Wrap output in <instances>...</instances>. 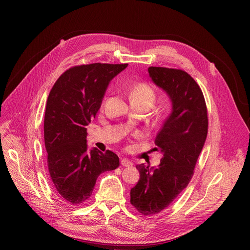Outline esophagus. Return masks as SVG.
Here are the masks:
<instances>
[{"instance_id":"34e87169","label":"esophagus","mask_w":250,"mask_h":250,"mask_svg":"<svg viewBox=\"0 0 250 250\" xmlns=\"http://www.w3.org/2000/svg\"><path fill=\"white\" fill-rule=\"evenodd\" d=\"M121 164H122L123 166H125V167H130V166H132V162L129 161L128 159H125V158H124V159L121 160Z\"/></svg>"}]
</instances>
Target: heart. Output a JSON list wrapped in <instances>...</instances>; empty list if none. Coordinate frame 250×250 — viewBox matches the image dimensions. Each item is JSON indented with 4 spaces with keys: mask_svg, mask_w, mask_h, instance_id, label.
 Listing matches in <instances>:
<instances>
[{
    "mask_svg": "<svg viewBox=\"0 0 250 250\" xmlns=\"http://www.w3.org/2000/svg\"><path fill=\"white\" fill-rule=\"evenodd\" d=\"M129 99L131 104L142 105L147 109V111L153 105L156 94L154 90L146 83H135L129 88ZM163 113L160 111L156 114V121L161 120Z\"/></svg>",
    "mask_w": 250,
    "mask_h": 250,
    "instance_id": "b5f03b06",
    "label": "heart"
}]
</instances>
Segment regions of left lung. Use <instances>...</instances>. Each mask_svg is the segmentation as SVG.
<instances>
[{
  "instance_id": "8db88e82",
  "label": "left lung",
  "mask_w": 250,
  "mask_h": 250,
  "mask_svg": "<svg viewBox=\"0 0 250 250\" xmlns=\"http://www.w3.org/2000/svg\"><path fill=\"white\" fill-rule=\"evenodd\" d=\"M148 73L172 109L155 139L160 164L136 165L140 176L130 190V203L146 216L161 211L188 186L208 134L207 106L196 81L180 69L149 67Z\"/></svg>"
}]
</instances>
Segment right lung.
<instances>
[{
    "label": "right lung",
    "mask_w": 250,
    "mask_h": 250,
    "mask_svg": "<svg viewBox=\"0 0 250 250\" xmlns=\"http://www.w3.org/2000/svg\"><path fill=\"white\" fill-rule=\"evenodd\" d=\"M128 64L93 63L68 69L53 85L45 108L44 144L53 187L66 202H86L101 173L120 165L116 153L88 150L86 126L110 82Z\"/></svg>",
    "instance_id": "right-lung-1"
}]
</instances>
